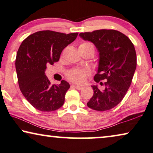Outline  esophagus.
Wrapping results in <instances>:
<instances>
[{
  "label": "esophagus",
  "instance_id": "34e87169",
  "mask_svg": "<svg viewBox=\"0 0 153 153\" xmlns=\"http://www.w3.org/2000/svg\"><path fill=\"white\" fill-rule=\"evenodd\" d=\"M72 86H74L77 90H82L83 88V87L81 85H72Z\"/></svg>",
  "mask_w": 153,
  "mask_h": 153
}]
</instances>
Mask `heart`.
I'll return each mask as SVG.
<instances>
[{
    "label": "heart",
    "mask_w": 153,
    "mask_h": 153,
    "mask_svg": "<svg viewBox=\"0 0 153 153\" xmlns=\"http://www.w3.org/2000/svg\"><path fill=\"white\" fill-rule=\"evenodd\" d=\"M88 49V48H91L94 50V47L91 43L82 42L79 45V49ZM90 74V72L88 70L86 69H74V70H70L68 73V78L72 81V82L76 83H83L86 80L87 76Z\"/></svg>",
    "instance_id": "obj_1"
}]
</instances>
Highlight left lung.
Listing matches in <instances>:
<instances>
[{"mask_svg": "<svg viewBox=\"0 0 153 153\" xmlns=\"http://www.w3.org/2000/svg\"><path fill=\"white\" fill-rule=\"evenodd\" d=\"M79 36L93 43L99 52L95 81H106L102 91L92 85L94 94L87 105L98 111L109 110L122 101L131 85L137 68L134 47L126 35L116 30L102 29L81 33Z\"/></svg>", "mask_w": 153, "mask_h": 153, "instance_id": "8db88e82", "label": "left lung"}]
</instances>
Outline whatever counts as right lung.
<instances>
[{"mask_svg":"<svg viewBox=\"0 0 153 153\" xmlns=\"http://www.w3.org/2000/svg\"><path fill=\"white\" fill-rule=\"evenodd\" d=\"M77 35L78 33L42 30L22 42L15 62L19 85L25 98L37 110L53 111L63 105L70 84L62 80L59 85H51L45 70L48 65L59 60L62 50Z\"/></svg>","mask_w":153,"mask_h":153,"instance_id":"1","label":"right lung"}]
</instances>
